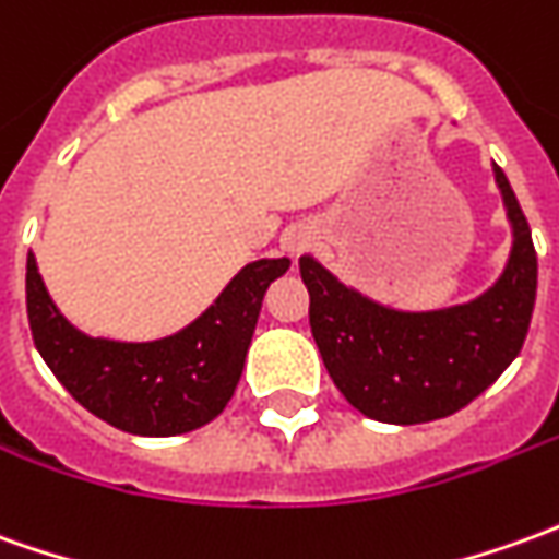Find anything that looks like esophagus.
I'll return each instance as SVG.
<instances>
[{"mask_svg":"<svg viewBox=\"0 0 559 559\" xmlns=\"http://www.w3.org/2000/svg\"><path fill=\"white\" fill-rule=\"evenodd\" d=\"M311 241H314V236L308 233L306 226H290V229L284 233V248H287L293 257H299L302 251H308V248H311Z\"/></svg>","mask_w":559,"mask_h":559,"instance_id":"34e87169","label":"esophagus"}]
</instances>
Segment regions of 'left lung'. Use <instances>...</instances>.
Instances as JSON below:
<instances>
[{"label": "left lung", "mask_w": 559, "mask_h": 559, "mask_svg": "<svg viewBox=\"0 0 559 559\" xmlns=\"http://www.w3.org/2000/svg\"><path fill=\"white\" fill-rule=\"evenodd\" d=\"M514 245L506 272L466 306L396 311L350 290L299 257L311 335L323 366L357 412L381 424H427L460 412L524 347L536 306V248L506 171L493 166Z\"/></svg>", "instance_id": "left-lung-1"}]
</instances>
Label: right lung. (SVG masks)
<instances>
[{
  "instance_id": "obj_1",
  "label": "right lung",
  "mask_w": 559,
  "mask_h": 559,
  "mask_svg": "<svg viewBox=\"0 0 559 559\" xmlns=\"http://www.w3.org/2000/svg\"><path fill=\"white\" fill-rule=\"evenodd\" d=\"M287 269V257L248 263L187 330L132 345L78 333L50 302L29 253L26 314L41 360L90 415L132 436H181L233 400L263 296Z\"/></svg>"
}]
</instances>
